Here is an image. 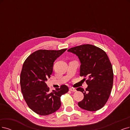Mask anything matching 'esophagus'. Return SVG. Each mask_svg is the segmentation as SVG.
Masks as SVG:
<instances>
[{
	"label": "esophagus",
	"mask_w": 130,
	"mask_h": 130,
	"mask_svg": "<svg viewBox=\"0 0 130 130\" xmlns=\"http://www.w3.org/2000/svg\"><path fill=\"white\" fill-rule=\"evenodd\" d=\"M69 89H70V91H71V92H76V89H75L74 88H70Z\"/></svg>",
	"instance_id": "esophagus-1"
}]
</instances>
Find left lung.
Returning a JSON list of instances; mask_svg holds the SVG:
<instances>
[{"instance_id":"1","label":"left lung","mask_w":130,"mask_h":130,"mask_svg":"<svg viewBox=\"0 0 130 130\" xmlns=\"http://www.w3.org/2000/svg\"><path fill=\"white\" fill-rule=\"evenodd\" d=\"M68 51L78 57L81 63L80 75L88 78L86 90L81 87L76 89L84 95V99L78 102L79 107L90 111L101 109L109 98L113 80L112 65L107 54L91 44L72 47Z\"/></svg>"}]
</instances>
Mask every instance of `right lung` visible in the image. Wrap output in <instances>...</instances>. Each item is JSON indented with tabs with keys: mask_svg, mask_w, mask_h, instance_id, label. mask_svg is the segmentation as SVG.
Returning <instances> with one entry per match:
<instances>
[{
	"mask_svg": "<svg viewBox=\"0 0 130 130\" xmlns=\"http://www.w3.org/2000/svg\"><path fill=\"white\" fill-rule=\"evenodd\" d=\"M66 50H37L29 56L23 64L21 92L29 108L38 115L46 116L56 112L61 106L60 96L68 92L66 85L50 92L45 83L52 73L54 62Z\"/></svg>",
	"mask_w": 130,
	"mask_h": 130,
	"instance_id": "right-lung-1",
	"label": "right lung"
}]
</instances>
